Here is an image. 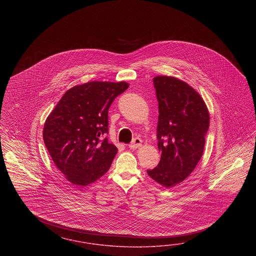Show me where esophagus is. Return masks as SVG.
<instances>
[{"mask_svg":"<svg viewBox=\"0 0 256 256\" xmlns=\"http://www.w3.org/2000/svg\"><path fill=\"white\" fill-rule=\"evenodd\" d=\"M140 146H142V140L140 138H135L132 140V142L128 144V148L130 149H136V148H139Z\"/></svg>","mask_w":256,"mask_h":256,"instance_id":"esophagus-1","label":"esophagus"}]
</instances>
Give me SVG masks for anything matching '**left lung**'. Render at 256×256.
<instances>
[{
    "mask_svg": "<svg viewBox=\"0 0 256 256\" xmlns=\"http://www.w3.org/2000/svg\"><path fill=\"white\" fill-rule=\"evenodd\" d=\"M153 84L158 103L156 126L160 160L148 176L165 188L178 185L201 160L210 114L201 96L176 78L158 76Z\"/></svg>",
    "mask_w": 256,
    "mask_h": 256,
    "instance_id": "left-lung-1",
    "label": "left lung"
}]
</instances>
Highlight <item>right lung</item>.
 Instances as JSON below:
<instances>
[{
  "instance_id": "add662e5",
  "label": "right lung",
  "mask_w": 256,
  "mask_h": 256,
  "mask_svg": "<svg viewBox=\"0 0 256 256\" xmlns=\"http://www.w3.org/2000/svg\"><path fill=\"white\" fill-rule=\"evenodd\" d=\"M128 88L124 82L74 86L46 118L45 146L57 168L72 184L87 186L110 169L117 148L105 138L108 108Z\"/></svg>"
}]
</instances>
